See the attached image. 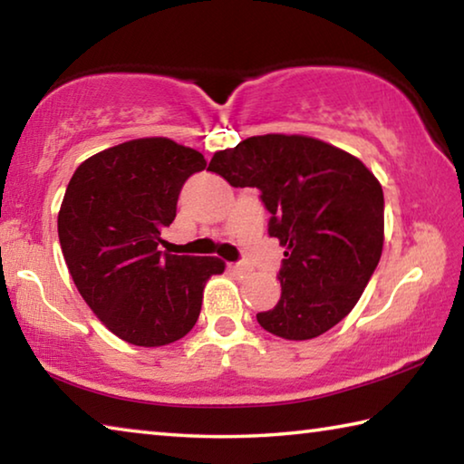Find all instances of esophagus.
I'll use <instances>...</instances> for the list:
<instances>
[{
  "label": "esophagus",
  "instance_id": "34e87169",
  "mask_svg": "<svg viewBox=\"0 0 464 464\" xmlns=\"http://www.w3.org/2000/svg\"><path fill=\"white\" fill-rule=\"evenodd\" d=\"M229 270L233 274H246L247 272V266L246 264H229Z\"/></svg>",
  "mask_w": 464,
  "mask_h": 464
}]
</instances>
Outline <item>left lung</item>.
Masks as SVG:
<instances>
[{
  "instance_id": "obj_1",
  "label": "left lung",
  "mask_w": 464,
  "mask_h": 464,
  "mask_svg": "<svg viewBox=\"0 0 464 464\" xmlns=\"http://www.w3.org/2000/svg\"><path fill=\"white\" fill-rule=\"evenodd\" d=\"M208 169L257 188L268 233L285 247L276 307L257 324L285 340H313L354 309L384 241L381 182L358 157L304 135H260L217 151Z\"/></svg>"
}]
</instances>
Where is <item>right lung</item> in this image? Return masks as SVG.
<instances>
[{
  "label": "right lung",
  "instance_id": "right-lung-1",
  "mask_svg": "<svg viewBox=\"0 0 464 464\" xmlns=\"http://www.w3.org/2000/svg\"><path fill=\"white\" fill-rule=\"evenodd\" d=\"M204 168L196 149L147 137L92 155L69 179L57 218L63 257L93 315L132 345L184 337L207 280L225 272L218 257L157 249L184 182Z\"/></svg>",
  "mask_w": 464,
  "mask_h": 464
}]
</instances>
